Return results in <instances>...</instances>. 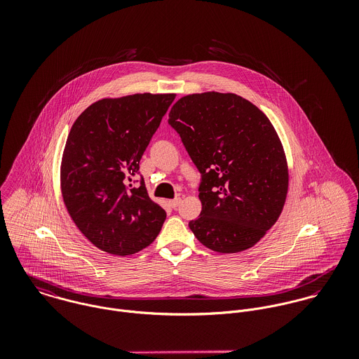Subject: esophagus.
<instances>
[{"mask_svg": "<svg viewBox=\"0 0 359 359\" xmlns=\"http://www.w3.org/2000/svg\"><path fill=\"white\" fill-rule=\"evenodd\" d=\"M180 203H181V199H180V198H177V199H172V201H170V202H168V205H171L172 208L178 207V205H180Z\"/></svg>", "mask_w": 359, "mask_h": 359, "instance_id": "34e87169", "label": "esophagus"}]
</instances>
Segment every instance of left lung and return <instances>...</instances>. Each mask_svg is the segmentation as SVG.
<instances>
[{
	"label": "left lung",
	"instance_id": "left-lung-1",
	"mask_svg": "<svg viewBox=\"0 0 359 359\" xmlns=\"http://www.w3.org/2000/svg\"><path fill=\"white\" fill-rule=\"evenodd\" d=\"M168 124L202 172L196 239L217 253L253 248L278 221L289 189L283 145L256 104L232 93L180 98Z\"/></svg>",
	"mask_w": 359,
	"mask_h": 359
}]
</instances>
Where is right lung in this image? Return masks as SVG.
Listing matches in <instances>:
<instances>
[{"label":"right lung","instance_id":"add662e5","mask_svg":"<svg viewBox=\"0 0 359 359\" xmlns=\"http://www.w3.org/2000/svg\"><path fill=\"white\" fill-rule=\"evenodd\" d=\"M175 94H133L90 104L74 121L60 161V192L80 232L100 250L131 256L158 235L165 211L144 180L140 160Z\"/></svg>","mask_w":359,"mask_h":359}]
</instances>
